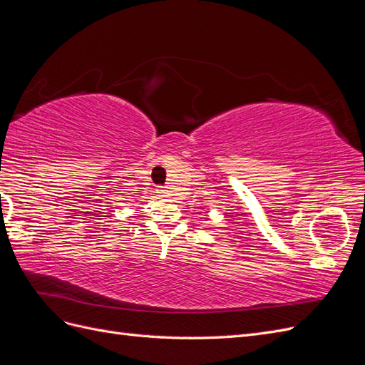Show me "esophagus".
<instances>
[{"mask_svg": "<svg viewBox=\"0 0 365 365\" xmlns=\"http://www.w3.org/2000/svg\"><path fill=\"white\" fill-rule=\"evenodd\" d=\"M157 193H158L160 197H165V196H168V190H165V189H158Z\"/></svg>", "mask_w": 365, "mask_h": 365, "instance_id": "obj_1", "label": "esophagus"}]
</instances>
